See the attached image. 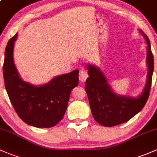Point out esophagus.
Listing matches in <instances>:
<instances>
[{"label":"esophagus","instance_id":"1","mask_svg":"<svg viewBox=\"0 0 157 157\" xmlns=\"http://www.w3.org/2000/svg\"><path fill=\"white\" fill-rule=\"evenodd\" d=\"M78 77H79V80H80L81 82H85L88 77V72H87V70H85V69H82V70H81Z\"/></svg>","mask_w":157,"mask_h":157}]
</instances>
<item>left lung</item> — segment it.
Returning <instances> with one entry per match:
<instances>
[{
    "instance_id": "left-lung-1",
    "label": "left lung",
    "mask_w": 157,
    "mask_h": 157,
    "mask_svg": "<svg viewBox=\"0 0 157 157\" xmlns=\"http://www.w3.org/2000/svg\"><path fill=\"white\" fill-rule=\"evenodd\" d=\"M147 45V64L148 67L147 83L138 98L116 94L99 68L87 65L89 77L85 83V90L90 109L95 121L106 127H112L126 122L144 108L149 98L153 72V55L147 36L140 30Z\"/></svg>"
}]
</instances>
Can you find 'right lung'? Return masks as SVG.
<instances>
[{"label":"right lung","mask_w":157,"mask_h":157,"mask_svg":"<svg viewBox=\"0 0 157 157\" xmlns=\"http://www.w3.org/2000/svg\"><path fill=\"white\" fill-rule=\"evenodd\" d=\"M18 33L8 41L3 66L4 85L10 101L21 119L37 128L55 126L63 117L72 90L78 85V70L58 75L36 86L20 78L13 62L14 43Z\"/></svg>","instance_id":"right-lung-1"}]
</instances>
